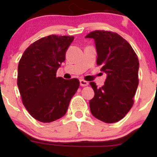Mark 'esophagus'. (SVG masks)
<instances>
[{
    "label": "esophagus",
    "mask_w": 157,
    "mask_h": 157,
    "mask_svg": "<svg viewBox=\"0 0 157 157\" xmlns=\"http://www.w3.org/2000/svg\"><path fill=\"white\" fill-rule=\"evenodd\" d=\"M80 84L81 86H87L89 85V82L87 81L84 80H80Z\"/></svg>",
    "instance_id": "34e87169"
}]
</instances>
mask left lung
<instances>
[{
  "mask_svg": "<svg viewBox=\"0 0 157 157\" xmlns=\"http://www.w3.org/2000/svg\"><path fill=\"white\" fill-rule=\"evenodd\" d=\"M94 39L97 54V65L106 74L102 88L95 82L90 85L94 97L89 101L94 117L106 123L120 121L130 111L137 89L139 60L131 45L117 33L94 31L86 36Z\"/></svg>",
  "mask_w": 157,
  "mask_h": 157,
  "instance_id": "1",
  "label": "left lung"
}]
</instances>
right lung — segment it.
I'll use <instances>...</instances> for the list:
<instances>
[{"mask_svg": "<svg viewBox=\"0 0 157 157\" xmlns=\"http://www.w3.org/2000/svg\"><path fill=\"white\" fill-rule=\"evenodd\" d=\"M74 39L55 35L43 37L30 45L20 60L17 86L23 103L40 122H51L63 117L80 86L76 78L56 76Z\"/></svg>", "mask_w": 157, "mask_h": 157, "instance_id": "1", "label": "right lung"}]
</instances>
